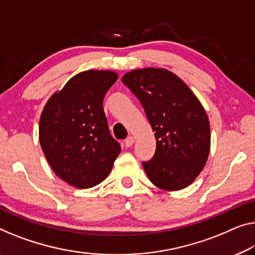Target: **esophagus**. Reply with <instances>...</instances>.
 Masks as SVG:
<instances>
[{
  "label": "esophagus",
  "instance_id": "obj_1",
  "mask_svg": "<svg viewBox=\"0 0 255 255\" xmlns=\"http://www.w3.org/2000/svg\"><path fill=\"white\" fill-rule=\"evenodd\" d=\"M132 144H134V138H132L131 136H129V137L125 139V145H126L127 147H130Z\"/></svg>",
  "mask_w": 255,
  "mask_h": 255
}]
</instances>
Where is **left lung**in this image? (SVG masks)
<instances>
[{
  "label": "left lung",
  "instance_id": "8db88e82",
  "mask_svg": "<svg viewBox=\"0 0 255 255\" xmlns=\"http://www.w3.org/2000/svg\"><path fill=\"white\" fill-rule=\"evenodd\" d=\"M142 104L154 131L157 149L143 162L159 189L187 188L204 169L211 150L210 120L187 83L166 68L145 67L121 78Z\"/></svg>",
  "mask_w": 255,
  "mask_h": 255
}]
</instances>
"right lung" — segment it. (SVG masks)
<instances>
[{
  "instance_id": "add662e5",
  "label": "right lung",
  "mask_w": 255,
  "mask_h": 255,
  "mask_svg": "<svg viewBox=\"0 0 255 255\" xmlns=\"http://www.w3.org/2000/svg\"><path fill=\"white\" fill-rule=\"evenodd\" d=\"M117 80L113 71H83L44 105L39 125L41 147L56 175L72 187L100 184L120 153L103 109L106 91Z\"/></svg>"
}]
</instances>
